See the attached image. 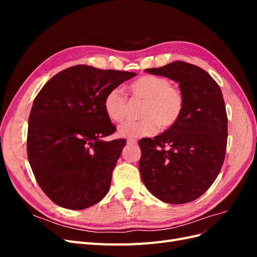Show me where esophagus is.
<instances>
[{"label": "esophagus", "instance_id": "1", "mask_svg": "<svg viewBox=\"0 0 257 257\" xmlns=\"http://www.w3.org/2000/svg\"><path fill=\"white\" fill-rule=\"evenodd\" d=\"M136 143H137V141H136L135 138H128L127 139V144L128 145H133V144H136Z\"/></svg>", "mask_w": 257, "mask_h": 257}]
</instances>
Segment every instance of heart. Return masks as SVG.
<instances>
[{
    "label": "heart",
    "mask_w": 257,
    "mask_h": 257,
    "mask_svg": "<svg viewBox=\"0 0 257 257\" xmlns=\"http://www.w3.org/2000/svg\"><path fill=\"white\" fill-rule=\"evenodd\" d=\"M134 99L143 100L141 116L137 122L121 124L118 133L122 137L152 136L159 127L167 130L174 126L184 110V96L180 89L170 85V81L157 75H143L128 87ZM127 97L119 89H111L104 99V109L108 118L121 122L127 114Z\"/></svg>",
    "instance_id": "obj_1"
}]
</instances>
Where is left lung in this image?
I'll list each match as a JSON object with an SVG mask.
<instances>
[{
    "mask_svg": "<svg viewBox=\"0 0 257 257\" xmlns=\"http://www.w3.org/2000/svg\"><path fill=\"white\" fill-rule=\"evenodd\" d=\"M146 72L178 82L184 110L164 133L139 141L142 180L164 203H190L211 186L225 159L227 114L222 91L203 68L183 61Z\"/></svg>",
    "mask_w": 257,
    "mask_h": 257,
    "instance_id": "obj_1",
    "label": "left lung"
}]
</instances>
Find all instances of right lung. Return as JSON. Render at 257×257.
I'll use <instances>...</instances> for the list:
<instances>
[{
  "instance_id": "add662e5",
  "label": "right lung",
  "mask_w": 257,
  "mask_h": 257,
  "mask_svg": "<svg viewBox=\"0 0 257 257\" xmlns=\"http://www.w3.org/2000/svg\"><path fill=\"white\" fill-rule=\"evenodd\" d=\"M134 76L75 65L54 75L35 97L29 116L28 159L38 185L54 204L81 210L105 197L126 141H103L115 131L104 99Z\"/></svg>"
}]
</instances>
